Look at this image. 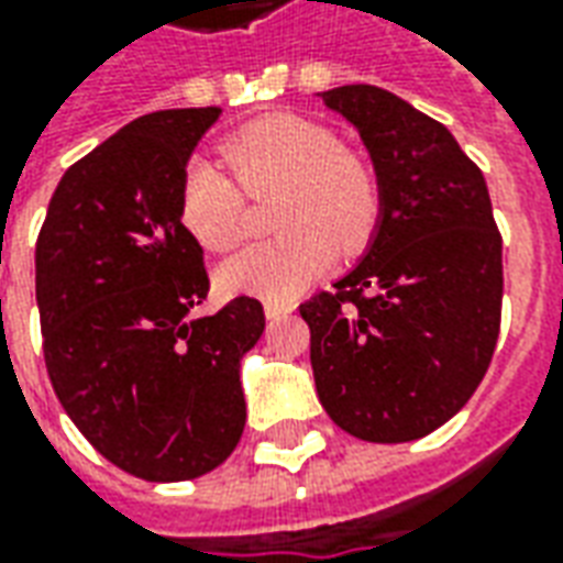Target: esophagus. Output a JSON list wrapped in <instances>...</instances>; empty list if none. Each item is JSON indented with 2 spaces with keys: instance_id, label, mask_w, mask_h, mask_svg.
I'll list each match as a JSON object with an SVG mask.
<instances>
[{
  "instance_id": "esophagus-1",
  "label": "esophagus",
  "mask_w": 563,
  "mask_h": 563,
  "mask_svg": "<svg viewBox=\"0 0 563 563\" xmlns=\"http://www.w3.org/2000/svg\"><path fill=\"white\" fill-rule=\"evenodd\" d=\"M292 313V305L289 301H265V317L268 319H283Z\"/></svg>"
}]
</instances>
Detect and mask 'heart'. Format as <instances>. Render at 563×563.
<instances>
[{
	"instance_id": "b5f03b06",
	"label": "heart",
	"mask_w": 563,
	"mask_h": 563,
	"mask_svg": "<svg viewBox=\"0 0 563 563\" xmlns=\"http://www.w3.org/2000/svg\"><path fill=\"white\" fill-rule=\"evenodd\" d=\"M220 150L232 177L208 159H192L180 177L186 232L213 253L234 250L246 238L244 196H277L274 229L283 232L222 265L225 292L283 301L329 271L338 250L358 256L374 244L386 210L383 177L329 126L268 114L232 132Z\"/></svg>"
}]
</instances>
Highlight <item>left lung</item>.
Wrapping results in <instances>:
<instances>
[{"label": "left lung", "mask_w": 563, "mask_h": 563, "mask_svg": "<svg viewBox=\"0 0 563 563\" xmlns=\"http://www.w3.org/2000/svg\"><path fill=\"white\" fill-rule=\"evenodd\" d=\"M371 150L386 210L358 268L298 307L331 422L371 443L431 434L471 401L495 355L504 241L479 165L395 92H322Z\"/></svg>", "instance_id": "left-lung-1"}]
</instances>
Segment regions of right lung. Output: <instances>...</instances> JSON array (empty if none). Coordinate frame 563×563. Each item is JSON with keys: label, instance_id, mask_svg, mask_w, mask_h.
Masks as SVG:
<instances>
[{"label": "right lung", "instance_id": "right-lung-1", "mask_svg": "<svg viewBox=\"0 0 563 563\" xmlns=\"http://www.w3.org/2000/svg\"><path fill=\"white\" fill-rule=\"evenodd\" d=\"M220 108L144 114L78 159L35 241L44 365L96 452L147 483L220 467L244 434L241 355L265 331L256 298L189 319L208 298L205 253L177 196Z\"/></svg>", "mask_w": 563, "mask_h": 563}]
</instances>
